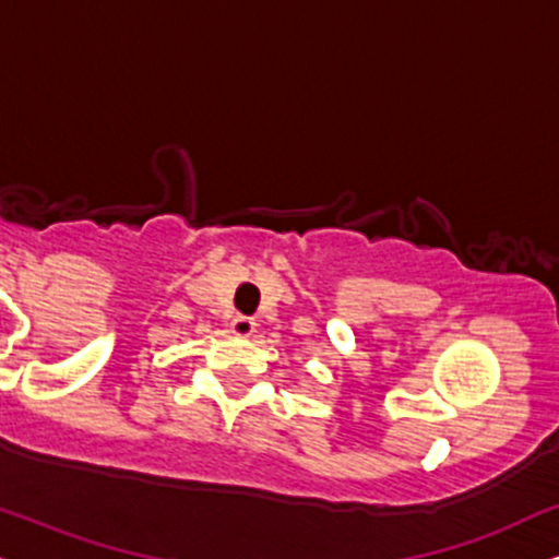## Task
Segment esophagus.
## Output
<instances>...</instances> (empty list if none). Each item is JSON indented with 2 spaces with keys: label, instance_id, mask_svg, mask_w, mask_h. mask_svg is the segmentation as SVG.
I'll use <instances>...</instances> for the list:
<instances>
[{
  "label": "esophagus",
  "instance_id": "34e87169",
  "mask_svg": "<svg viewBox=\"0 0 559 559\" xmlns=\"http://www.w3.org/2000/svg\"><path fill=\"white\" fill-rule=\"evenodd\" d=\"M253 329H257V321H253L251 316H236V319L230 321V332L236 336H251Z\"/></svg>",
  "mask_w": 559,
  "mask_h": 559
}]
</instances>
